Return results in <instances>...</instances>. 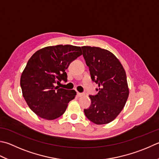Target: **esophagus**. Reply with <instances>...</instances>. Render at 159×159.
<instances>
[{
  "label": "esophagus",
  "instance_id": "34e87169",
  "mask_svg": "<svg viewBox=\"0 0 159 159\" xmlns=\"http://www.w3.org/2000/svg\"><path fill=\"white\" fill-rule=\"evenodd\" d=\"M77 96H78V97H82V96H83L84 94L82 93L77 92Z\"/></svg>",
  "mask_w": 159,
  "mask_h": 159
}]
</instances>
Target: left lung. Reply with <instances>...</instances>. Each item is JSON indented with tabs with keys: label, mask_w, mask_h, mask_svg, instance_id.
I'll return each mask as SVG.
<instances>
[{
	"label": "left lung",
	"mask_w": 159,
	"mask_h": 159,
	"mask_svg": "<svg viewBox=\"0 0 159 159\" xmlns=\"http://www.w3.org/2000/svg\"><path fill=\"white\" fill-rule=\"evenodd\" d=\"M82 48L91 80L99 86L97 95H89L91 104L84 111L95 124L109 123L121 112L129 96L126 73L121 63L109 50L91 46Z\"/></svg>",
	"instance_id": "1"
}]
</instances>
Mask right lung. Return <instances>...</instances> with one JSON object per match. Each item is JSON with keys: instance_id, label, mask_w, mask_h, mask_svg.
I'll return each mask as SVG.
<instances>
[{"instance_id": "obj_1", "label": "right lung", "mask_w": 159, "mask_h": 159, "mask_svg": "<svg viewBox=\"0 0 159 159\" xmlns=\"http://www.w3.org/2000/svg\"><path fill=\"white\" fill-rule=\"evenodd\" d=\"M82 55L79 46L57 45L36 52L29 59L20 77L23 96L30 109L41 118L54 120L64 114L76 91L59 88L67 82L66 70Z\"/></svg>"}]
</instances>
